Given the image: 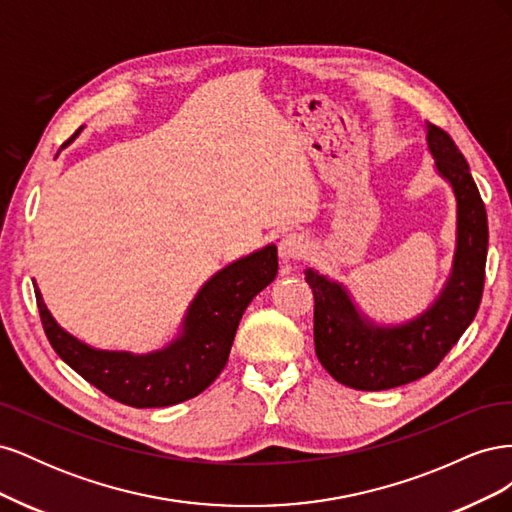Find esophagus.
Listing matches in <instances>:
<instances>
[{
  "label": "esophagus",
  "mask_w": 512,
  "mask_h": 512,
  "mask_svg": "<svg viewBox=\"0 0 512 512\" xmlns=\"http://www.w3.org/2000/svg\"><path fill=\"white\" fill-rule=\"evenodd\" d=\"M307 247H309V241L303 232H288V235L280 239V256L284 262L297 260L307 254Z\"/></svg>",
  "instance_id": "1"
}]
</instances>
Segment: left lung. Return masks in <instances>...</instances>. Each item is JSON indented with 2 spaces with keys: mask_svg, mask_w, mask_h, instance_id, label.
<instances>
[{
  "mask_svg": "<svg viewBox=\"0 0 512 512\" xmlns=\"http://www.w3.org/2000/svg\"><path fill=\"white\" fill-rule=\"evenodd\" d=\"M427 147L457 200L453 267L431 307L404 324L382 327L359 312L346 286L314 269L305 271L314 292L318 361L337 382L356 391L395 389L427 376L470 327L483 297L489 245L485 203L451 136L427 123Z\"/></svg>",
  "mask_w": 512,
  "mask_h": 512,
  "instance_id": "obj_1",
  "label": "left lung"
}]
</instances>
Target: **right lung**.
Segmentation results:
<instances>
[{
	"mask_svg": "<svg viewBox=\"0 0 512 512\" xmlns=\"http://www.w3.org/2000/svg\"><path fill=\"white\" fill-rule=\"evenodd\" d=\"M79 132H74L68 143ZM275 275V245L230 262L196 292L183 318L181 333L166 348L149 354L98 350L83 344L55 322L36 282L34 290L44 333L53 350L76 374L126 406L164 408L196 397L220 376L243 312L256 294L275 280Z\"/></svg>",
	"mask_w": 512,
	"mask_h": 512,
	"instance_id": "add662e5",
	"label": "right lung"
}]
</instances>
